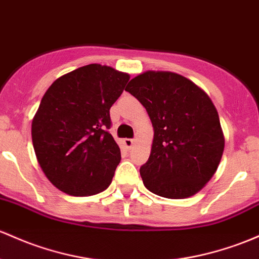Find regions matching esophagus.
<instances>
[{"label": "esophagus", "instance_id": "1", "mask_svg": "<svg viewBox=\"0 0 259 259\" xmlns=\"http://www.w3.org/2000/svg\"><path fill=\"white\" fill-rule=\"evenodd\" d=\"M124 145L125 147H127V149H132V147L135 145V140L134 139H124Z\"/></svg>", "mask_w": 259, "mask_h": 259}]
</instances>
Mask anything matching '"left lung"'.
<instances>
[{
  "mask_svg": "<svg viewBox=\"0 0 259 259\" xmlns=\"http://www.w3.org/2000/svg\"><path fill=\"white\" fill-rule=\"evenodd\" d=\"M153 126L151 153L140 175L150 192L169 199L197 194L217 172L225 138L209 96L184 76L146 71L125 88Z\"/></svg>",
  "mask_w": 259,
  "mask_h": 259,
  "instance_id": "8db88e82",
  "label": "left lung"
}]
</instances>
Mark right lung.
Returning <instances> with one entry per match:
<instances>
[{"mask_svg": "<svg viewBox=\"0 0 259 259\" xmlns=\"http://www.w3.org/2000/svg\"><path fill=\"white\" fill-rule=\"evenodd\" d=\"M130 76L91 64L53 82L32 121L36 160L54 186L88 197L112 183L120 149L108 132L109 109Z\"/></svg>", "mask_w": 259, "mask_h": 259, "instance_id": "add662e5", "label": "right lung"}]
</instances>
